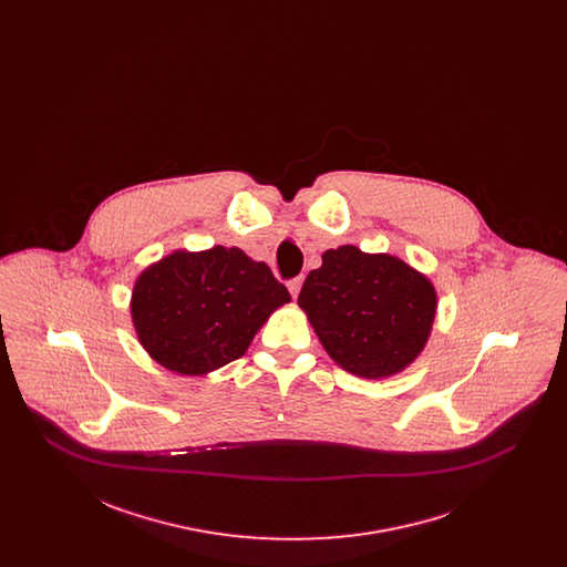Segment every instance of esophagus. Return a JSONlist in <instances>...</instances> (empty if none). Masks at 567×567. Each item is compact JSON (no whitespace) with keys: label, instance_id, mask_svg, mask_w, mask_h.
I'll return each instance as SVG.
<instances>
[{"label":"esophagus","instance_id":"esophagus-1","mask_svg":"<svg viewBox=\"0 0 567 567\" xmlns=\"http://www.w3.org/2000/svg\"><path fill=\"white\" fill-rule=\"evenodd\" d=\"M301 278H293V280H289L287 282V287H289V291H291V296H293V299H296L297 296H299V289H301Z\"/></svg>","mask_w":567,"mask_h":567}]
</instances>
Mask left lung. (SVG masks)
I'll return each mask as SVG.
<instances>
[{"instance_id": "obj_1", "label": "left lung", "mask_w": 567, "mask_h": 567, "mask_svg": "<svg viewBox=\"0 0 567 567\" xmlns=\"http://www.w3.org/2000/svg\"><path fill=\"white\" fill-rule=\"evenodd\" d=\"M297 303L336 363L357 377L382 378L423 351L435 291L423 274L391 255L340 246L308 274Z\"/></svg>"}]
</instances>
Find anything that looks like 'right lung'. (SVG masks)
Instances as JSON below:
<instances>
[{
  "label": "right lung",
  "mask_w": 567,
  "mask_h": 567,
  "mask_svg": "<svg viewBox=\"0 0 567 567\" xmlns=\"http://www.w3.org/2000/svg\"><path fill=\"white\" fill-rule=\"evenodd\" d=\"M291 299L240 248L174 252L144 271L132 317L142 347L172 372L197 377L240 359L257 329Z\"/></svg>",
  "instance_id": "add662e5"
}]
</instances>
